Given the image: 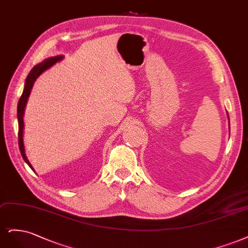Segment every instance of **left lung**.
Listing matches in <instances>:
<instances>
[{"mask_svg":"<svg viewBox=\"0 0 248 248\" xmlns=\"http://www.w3.org/2000/svg\"><path fill=\"white\" fill-rule=\"evenodd\" d=\"M228 118H229V117H228ZM229 124H230V123H229Z\"/></svg>","mask_w":248,"mask_h":248,"instance_id":"8db88e82","label":"left lung"}]
</instances>
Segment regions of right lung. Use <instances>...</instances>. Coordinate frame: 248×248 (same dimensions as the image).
Returning <instances> with one entry per match:
<instances>
[{
	"mask_svg": "<svg viewBox=\"0 0 248 248\" xmlns=\"http://www.w3.org/2000/svg\"><path fill=\"white\" fill-rule=\"evenodd\" d=\"M63 59L62 55H57V57H52L44 60L42 62L38 63L33 69L31 70L29 73L26 82H25V89H23L21 97L18 101V105H17V121H18V144H19V149H20V154L22 155V158L25 159V162L29 165L31 170H34L33 166L31 165L30 161L27 157L26 155V148H25V143H23V129H25V124H23V115H25V110L26 106L28 103V99L31 94V91L33 89L34 82L36 81V79L41 75L44 71L47 69H49L52 67L54 63H57L58 62L62 61Z\"/></svg>",
	"mask_w": 248,
	"mask_h": 248,
	"instance_id": "right-lung-1",
	"label": "right lung"
}]
</instances>
